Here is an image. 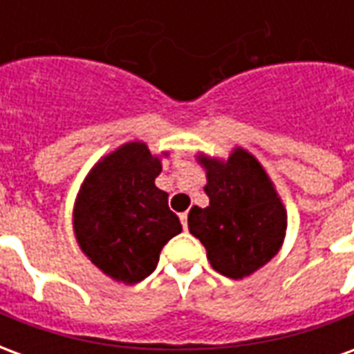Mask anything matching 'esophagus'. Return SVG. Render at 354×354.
<instances>
[{"label": "esophagus", "instance_id": "34e87169", "mask_svg": "<svg viewBox=\"0 0 354 354\" xmlns=\"http://www.w3.org/2000/svg\"><path fill=\"white\" fill-rule=\"evenodd\" d=\"M180 220H182V225H184V230H187V212H182V214H180Z\"/></svg>", "mask_w": 354, "mask_h": 354}]
</instances>
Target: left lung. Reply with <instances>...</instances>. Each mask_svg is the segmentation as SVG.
<instances>
[{
	"instance_id": "1",
	"label": "left lung",
	"mask_w": 354,
	"mask_h": 354,
	"mask_svg": "<svg viewBox=\"0 0 354 354\" xmlns=\"http://www.w3.org/2000/svg\"><path fill=\"white\" fill-rule=\"evenodd\" d=\"M207 170V208L193 207L189 233L207 248L218 273L245 279L281 250L286 235V210L260 161L243 147L230 159L197 155Z\"/></svg>"
}]
</instances>
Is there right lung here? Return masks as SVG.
<instances>
[{
  "label": "right lung",
  "mask_w": 354,
  "mask_h": 354,
  "mask_svg": "<svg viewBox=\"0 0 354 354\" xmlns=\"http://www.w3.org/2000/svg\"><path fill=\"white\" fill-rule=\"evenodd\" d=\"M161 159L129 142L96 162L73 207V231L88 260L115 281L153 273L162 246L182 231L169 193L155 185Z\"/></svg>",
  "instance_id": "add662e5"
}]
</instances>
